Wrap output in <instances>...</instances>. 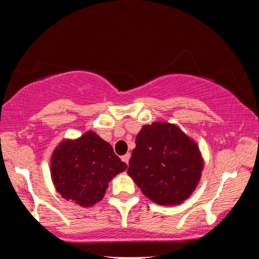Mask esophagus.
<instances>
[{
    "label": "esophagus",
    "mask_w": 259,
    "mask_h": 259,
    "mask_svg": "<svg viewBox=\"0 0 259 259\" xmlns=\"http://www.w3.org/2000/svg\"><path fill=\"white\" fill-rule=\"evenodd\" d=\"M121 159H122V161L125 162V163L128 164L129 163V160H130V153H126V154H124L123 156H122Z\"/></svg>",
    "instance_id": "34e87169"
}]
</instances>
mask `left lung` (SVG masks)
Returning a JSON list of instances; mask_svg holds the SVG:
<instances>
[{
	"label": "left lung",
	"instance_id": "1",
	"mask_svg": "<svg viewBox=\"0 0 259 259\" xmlns=\"http://www.w3.org/2000/svg\"><path fill=\"white\" fill-rule=\"evenodd\" d=\"M202 169L194 140L175 124L154 122L144 125L136 137L128 175L153 202L175 205L195 190Z\"/></svg>",
	"mask_w": 259,
	"mask_h": 259
}]
</instances>
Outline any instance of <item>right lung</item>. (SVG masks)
I'll list each match as a JSON object with an SVG mask.
<instances>
[{"instance_id":"1","label":"right lung","mask_w":259,"mask_h":259,"mask_svg":"<svg viewBox=\"0 0 259 259\" xmlns=\"http://www.w3.org/2000/svg\"><path fill=\"white\" fill-rule=\"evenodd\" d=\"M126 164L113 147L93 131L75 140H64L51 157V177L66 200L91 207L104 198L108 182L124 171Z\"/></svg>"}]
</instances>
